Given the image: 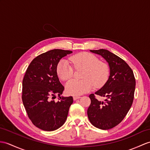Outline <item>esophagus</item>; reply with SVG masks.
I'll return each mask as SVG.
<instances>
[{
	"label": "esophagus",
	"mask_w": 150,
	"mask_h": 150,
	"mask_svg": "<svg viewBox=\"0 0 150 150\" xmlns=\"http://www.w3.org/2000/svg\"><path fill=\"white\" fill-rule=\"evenodd\" d=\"M73 98H74V100H78V99H79L80 98H81V96H74V97H73Z\"/></svg>",
	"instance_id": "esophagus-1"
}]
</instances>
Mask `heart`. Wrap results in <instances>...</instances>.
Masks as SVG:
<instances>
[{
	"label": "heart",
	"mask_w": 150,
	"mask_h": 150,
	"mask_svg": "<svg viewBox=\"0 0 150 150\" xmlns=\"http://www.w3.org/2000/svg\"><path fill=\"white\" fill-rule=\"evenodd\" d=\"M69 60L75 67L85 68L82 81L73 79L66 85V89L71 95L78 96L88 93L93 89L94 84L97 88L104 85L109 75V68L104 62L89 52H81L73 55ZM74 67L71 62L62 59L57 66V73L62 81H68L74 75Z\"/></svg>",
	"instance_id": "b5f03b06"
}]
</instances>
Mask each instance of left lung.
<instances>
[{"label": "left lung", "mask_w": 150, "mask_h": 150, "mask_svg": "<svg viewBox=\"0 0 150 150\" xmlns=\"http://www.w3.org/2000/svg\"><path fill=\"white\" fill-rule=\"evenodd\" d=\"M100 55L109 63L110 75L102 88L95 92L105 97L99 101L91 94V105L88 116L91 123L102 130H109L120 123L126 116L132 105L135 89L133 71L122 59L107 50H90Z\"/></svg>", "instance_id": "left-lung-1"}]
</instances>
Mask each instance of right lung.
I'll return each mask as SVG.
<instances>
[{
	"instance_id": "right-lung-1",
	"label": "right lung",
	"mask_w": 150,
	"mask_h": 150,
	"mask_svg": "<svg viewBox=\"0 0 150 150\" xmlns=\"http://www.w3.org/2000/svg\"><path fill=\"white\" fill-rule=\"evenodd\" d=\"M72 51L54 49L34 58L28 67L22 82V102L32 123L45 131H54L67 119L72 96H61L64 88L57 74L61 59ZM59 97L57 103L50 97Z\"/></svg>"
}]
</instances>
